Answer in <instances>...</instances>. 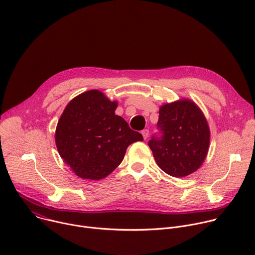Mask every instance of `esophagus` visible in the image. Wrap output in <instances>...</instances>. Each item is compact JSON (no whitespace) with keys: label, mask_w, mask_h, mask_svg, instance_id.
<instances>
[{"label":"esophagus","mask_w":255,"mask_h":255,"mask_svg":"<svg viewBox=\"0 0 255 255\" xmlns=\"http://www.w3.org/2000/svg\"><path fill=\"white\" fill-rule=\"evenodd\" d=\"M141 134H142L143 138H144L145 140H146V139L148 138V135H149V130H148V129H144V130H142Z\"/></svg>","instance_id":"1"}]
</instances>
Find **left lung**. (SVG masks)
Returning a JSON list of instances; mask_svg holds the SVG:
<instances>
[{
    "label": "left lung",
    "instance_id": "8db88e82",
    "mask_svg": "<svg viewBox=\"0 0 255 255\" xmlns=\"http://www.w3.org/2000/svg\"><path fill=\"white\" fill-rule=\"evenodd\" d=\"M157 127L161 136L148 142L157 165L174 177L198 170L210 145V129L201 109L189 99L166 103L159 109Z\"/></svg>",
    "mask_w": 255,
    "mask_h": 255
}]
</instances>
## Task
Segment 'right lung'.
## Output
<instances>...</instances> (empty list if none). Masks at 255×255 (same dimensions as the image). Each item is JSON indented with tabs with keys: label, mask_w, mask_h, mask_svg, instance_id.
Returning <instances> with one entry per match:
<instances>
[{
	"label": "right lung",
	"mask_w": 255,
	"mask_h": 255,
	"mask_svg": "<svg viewBox=\"0 0 255 255\" xmlns=\"http://www.w3.org/2000/svg\"><path fill=\"white\" fill-rule=\"evenodd\" d=\"M117 106L102 92L91 90L65 107L56 126L55 144L64 163L78 176L106 177L122 162L130 144L143 141L139 132L115 114Z\"/></svg>",
	"instance_id": "1"
}]
</instances>
